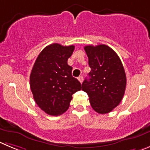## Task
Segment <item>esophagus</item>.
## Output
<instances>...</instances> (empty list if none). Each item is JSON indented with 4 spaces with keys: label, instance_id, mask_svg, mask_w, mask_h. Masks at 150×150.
Wrapping results in <instances>:
<instances>
[{
    "label": "esophagus",
    "instance_id": "34e87169",
    "mask_svg": "<svg viewBox=\"0 0 150 150\" xmlns=\"http://www.w3.org/2000/svg\"><path fill=\"white\" fill-rule=\"evenodd\" d=\"M78 79H79V81L81 82V83H82V82H83V76H79V77H78Z\"/></svg>",
    "mask_w": 150,
    "mask_h": 150
}]
</instances>
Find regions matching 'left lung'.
<instances>
[{
  "label": "left lung",
  "instance_id": "8db88e82",
  "mask_svg": "<svg viewBox=\"0 0 150 150\" xmlns=\"http://www.w3.org/2000/svg\"><path fill=\"white\" fill-rule=\"evenodd\" d=\"M91 72L82 82V91L89 96L93 109L98 113L111 112L122 100L127 79L120 58L106 45H87Z\"/></svg>",
  "mask_w": 150,
  "mask_h": 150
}]
</instances>
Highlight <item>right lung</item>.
Here are the masks:
<instances>
[{
    "mask_svg": "<svg viewBox=\"0 0 150 150\" xmlns=\"http://www.w3.org/2000/svg\"><path fill=\"white\" fill-rule=\"evenodd\" d=\"M74 45L53 43L38 55L30 74V88L37 105L51 115H59L68 109L72 95L82 88L72 76L68 59Z\"/></svg>",
    "mask_w": 150,
    "mask_h": 150,
    "instance_id": "1",
    "label": "right lung"
}]
</instances>
